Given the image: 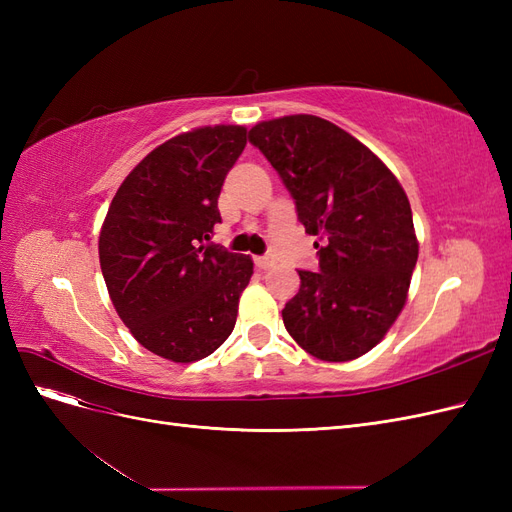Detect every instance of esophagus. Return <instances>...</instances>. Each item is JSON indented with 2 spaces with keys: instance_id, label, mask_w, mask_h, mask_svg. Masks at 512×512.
Segmentation results:
<instances>
[{
  "instance_id": "1",
  "label": "esophagus",
  "mask_w": 512,
  "mask_h": 512,
  "mask_svg": "<svg viewBox=\"0 0 512 512\" xmlns=\"http://www.w3.org/2000/svg\"><path fill=\"white\" fill-rule=\"evenodd\" d=\"M254 262H256L258 269H267V267L273 265V258L271 256H256Z\"/></svg>"
}]
</instances>
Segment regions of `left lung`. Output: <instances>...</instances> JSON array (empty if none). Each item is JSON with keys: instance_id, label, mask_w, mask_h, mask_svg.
<instances>
[{"instance_id": "1", "label": "left lung", "mask_w": 512, "mask_h": 512, "mask_svg": "<svg viewBox=\"0 0 512 512\" xmlns=\"http://www.w3.org/2000/svg\"><path fill=\"white\" fill-rule=\"evenodd\" d=\"M277 170L316 241L318 271H299L284 327L322 361L374 348L406 303L418 243L408 196L374 153L314 115L262 121L247 134Z\"/></svg>"}]
</instances>
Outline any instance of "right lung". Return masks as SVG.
Returning a JSON list of instances; mask_svg holds the SVG:
<instances>
[{
  "label": "right lung",
  "mask_w": 512,
  "mask_h": 512,
  "mask_svg": "<svg viewBox=\"0 0 512 512\" xmlns=\"http://www.w3.org/2000/svg\"><path fill=\"white\" fill-rule=\"evenodd\" d=\"M241 126L170 138L121 183L100 232V267L123 324L162 359L192 363L235 329L252 258L207 243L218 196L247 143Z\"/></svg>",
  "instance_id": "right-lung-1"
}]
</instances>
